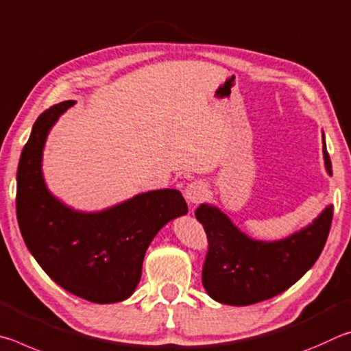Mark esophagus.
<instances>
[{
    "instance_id": "1",
    "label": "esophagus",
    "mask_w": 351,
    "mask_h": 351,
    "mask_svg": "<svg viewBox=\"0 0 351 351\" xmlns=\"http://www.w3.org/2000/svg\"><path fill=\"white\" fill-rule=\"evenodd\" d=\"M208 189L202 182H191L185 189V197L191 205H199L202 200H205Z\"/></svg>"
}]
</instances>
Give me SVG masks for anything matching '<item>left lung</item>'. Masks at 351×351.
<instances>
[{"instance_id":"obj_1","label":"left lung","mask_w":351,"mask_h":351,"mask_svg":"<svg viewBox=\"0 0 351 351\" xmlns=\"http://www.w3.org/2000/svg\"><path fill=\"white\" fill-rule=\"evenodd\" d=\"M324 160L331 174L325 140ZM195 217L208 237L202 284L217 302L241 306L278 296L315 265L327 242L333 206L325 208L306 228L278 242H261L243 234L216 206L200 205Z\"/></svg>"}]
</instances>
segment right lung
Returning a JSON list of instances; mask_svg holds the SVG:
<instances>
[{
	"label": "right lung",
	"mask_w": 351,
	"mask_h": 351,
	"mask_svg": "<svg viewBox=\"0 0 351 351\" xmlns=\"http://www.w3.org/2000/svg\"><path fill=\"white\" fill-rule=\"evenodd\" d=\"M73 100L34 123L16 172V219L24 243L53 282L95 304L128 299L141 278L145 253L162 226L188 213L177 189H157L100 213H78L47 191L41 172L49 129Z\"/></svg>",
	"instance_id": "obj_1"
}]
</instances>
